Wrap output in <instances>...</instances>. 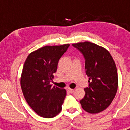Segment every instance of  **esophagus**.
<instances>
[{
	"label": "esophagus",
	"mask_w": 130,
	"mask_h": 130,
	"mask_svg": "<svg viewBox=\"0 0 130 130\" xmlns=\"http://www.w3.org/2000/svg\"><path fill=\"white\" fill-rule=\"evenodd\" d=\"M67 90H68V91L70 93H71V94H72V93L74 92V89H72V88H68Z\"/></svg>",
	"instance_id": "esophagus-1"
}]
</instances>
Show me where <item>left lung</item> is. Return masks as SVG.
I'll return each instance as SVG.
<instances>
[{
  "mask_svg": "<svg viewBox=\"0 0 130 130\" xmlns=\"http://www.w3.org/2000/svg\"><path fill=\"white\" fill-rule=\"evenodd\" d=\"M85 58L86 74L89 87L80 101L86 112L96 114L106 109L114 99L118 88L115 63L108 50L90 42L72 44Z\"/></svg>",
  "mask_w": 130,
  "mask_h": 130,
  "instance_id": "obj_1",
  "label": "left lung"
}]
</instances>
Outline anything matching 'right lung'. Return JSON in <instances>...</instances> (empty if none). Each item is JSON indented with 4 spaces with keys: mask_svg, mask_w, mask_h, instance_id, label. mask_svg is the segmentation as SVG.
Instances as JSON below:
<instances>
[{
    "mask_svg": "<svg viewBox=\"0 0 130 130\" xmlns=\"http://www.w3.org/2000/svg\"><path fill=\"white\" fill-rule=\"evenodd\" d=\"M69 46L46 45L31 52L24 63L20 80L23 94L33 111L44 118H53L62 110L66 90L52 87L50 81Z\"/></svg>",
    "mask_w": 130,
    "mask_h": 130,
    "instance_id": "obj_1",
    "label": "right lung"
}]
</instances>
